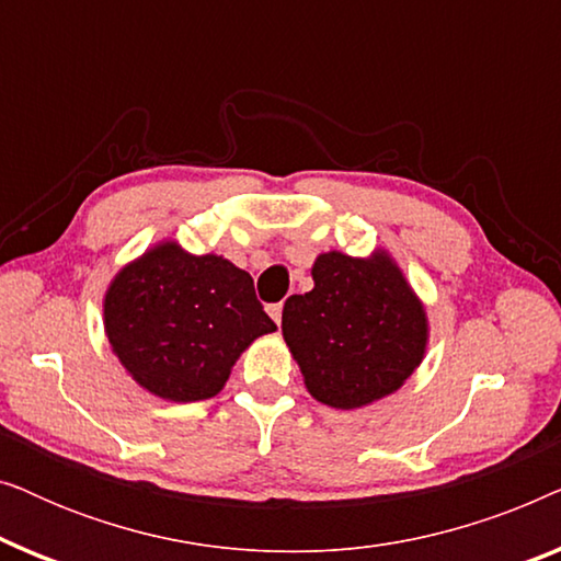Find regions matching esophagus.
<instances>
[{"mask_svg": "<svg viewBox=\"0 0 561 561\" xmlns=\"http://www.w3.org/2000/svg\"><path fill=\"white\" fill-rule=\"evenodd\" d=\"M267 313H271V319L275 324H280V317H283V304H271L267 306Z\"/></svg>", "mask_w": 561, "mask_h": 561, "instance_id": "obj_1", "label": "esophagus"}]
</instances>
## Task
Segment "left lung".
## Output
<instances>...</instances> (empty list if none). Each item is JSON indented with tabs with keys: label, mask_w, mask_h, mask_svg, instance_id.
Listing matches in <instances>:
<instances>
[{
	"label": "left lung",
	"mask_w": 561,
	"mask_h": 561,
	"mask_svg": "<svg viewBox=\"0 0 561 561\" xmlns=\"http://www.w3.org/2000/svg\"><path fill=\"white\" fill-rule=\"evenodd\" d=\"M313 288L283 306V340L319 403L352 411L396 393L424 359L426 309L386 250L321 252Z\"/></svg>",
	"instance_id": "obj_1"
}]
</instances>
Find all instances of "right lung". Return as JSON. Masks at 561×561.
Masks as SVG:
<instances>
[{
	"instance_id": "right-lung-1",
	"label": "right lung",
	"mask_w": 561,
	"mask_h": 561,
	"mask_svg": "<svg viewBox=\"0 0 561 561\" xmlns=\"http://www.w3.org/2000/svg\"><path fill=\"white\" fill-rule=\"evenodd\" d=\"M275 329L250 273L173 240L122 267L104 296V332L122 367L175 403L217 396L242 352Z\"/></svg>"
}]
</instances>
